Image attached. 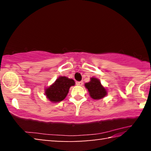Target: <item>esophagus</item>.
Wrapping results in <instances>:
<instances>
[{
	"label": "esophagus",
	"instance_id": "obj_1",
	"mask_svg": "<svg viewBox=\"0 0 151 151\" xmlns=\"http://www.w3.org/2000/svg\"><path fill=\"white\" fill-rule=\"evenodd\" d=\"M83 85V81H79V82H76V85L78 86H82Z\"/></svg>",
	"mask_w": 151,
	"mask_h": 151
}]
</instances>
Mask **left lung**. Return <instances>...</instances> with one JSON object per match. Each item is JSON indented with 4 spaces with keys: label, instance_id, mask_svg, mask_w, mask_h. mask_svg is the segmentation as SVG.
Instances as JSON below:
<instances>
[{
    "label": "left lung",
    "instance_id": "8db88e82",
    "mask_svg": "<svg viewBox=\"0 0 151 151\" xmlns=\"http://www.w3.org/2000/svg\"><path fill=\"white\" fill-rule=\"evenodd\" d=\"M85 86L88 89L91 98L95 100L103 99L107 94L106 89L101 85L100 81L96 78H91L90 82L85 83Z\"/></svg>",
    "mask_w": 151,
    "mask_h": 151
}]
</instances>
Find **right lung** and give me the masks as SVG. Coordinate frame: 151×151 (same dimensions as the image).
<instances>
[{
	"instance_id": "right-lung-1",
	"label": "right lung",
	"mask_w": 151,
	"mask_h": 151,
	"mask_svg": "<svg viewBox=\"0 0 151 151\" xmlns=\"http://www.w3.org/2000/svg\"><path fill=\"white\" fill-rule=\"evenodd\" d=\"M75 84V81L73 79L60 76L52 85L45 89V95L50 102L58 103L66 98L70 87Z\"/></svg>"
}]
</instances>
